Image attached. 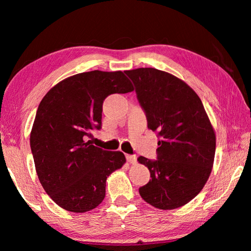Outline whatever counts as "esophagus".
<instances>
[{
	"mask_svg": "<svg viewBox=\"0 0 251 251\" xmlns=\"http://www.w3.org/2000/svg\"><path fill=\"white\" fill-rule=\"evenodd\" d=\"M126 158H127V161H128V163L131 165H135L136 163H137V157H136L135 155H127Z\"/></svg>",
	"mask_w": 251,
	"mask_h": 251,
	"instance_id": "esophagus-1",
	"label": "esophagus"
}]
</instances>
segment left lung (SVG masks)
Masks as SVG:
<instances>
[{
	"label": "left lung",
	"instance_id": "8db88e82",
	"mask_svg": "<svg viewBox=\"0 0 251 251\" xmlns=\"http://www.w3.org/2000/svg\"><path fill=\"white\" fill-rule=\"evenodd\" d=\"M125 73L135 85L148 128L160 137L157 160L137 158L151 177L139 195L158 209H176L196 197L210 176L215 129L199 96L182 79L152 67Z\"/></svg>",
	"mask_w": 251,
	"mask_h": 251
}]
</instances>
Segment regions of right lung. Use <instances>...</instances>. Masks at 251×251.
<instances>
[{
    "label": "right lung",
    "mask_w": 251,
    "mask_h": 251,
    "mask_svg": "<svg viewBox=\"0 0 251 251\" xmlns=\"http://www.w3.org/2000/svg\"><path fill=\"white\" fill-rule=\"evenodd\" d=\"M133 91L122 71H92L61 80L41 100L29 144L41 185L63 209L90 211L104 201L106 179L123 167L125 155L85 139L100 128L106 97Z\"/></svg>",
    "instance_id": "obj_1"
}]
</instances>
